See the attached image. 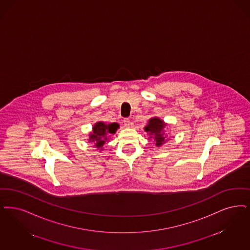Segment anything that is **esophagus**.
<instances>
[{
    "mask_svg": "<svg viewBox=\"0 0 250 250\" xmlns=\"http://www.w3.org/2000/svg\"><path fill=\"white\" fill-rule=\"evenodd\" d=\"M124 125H125V126L128 127L130 125V119H128V118H125V119H124Z\"/></svg>",
    "mask_w": 250,
    "mask_h": 250,
    "instance_id": "obj_1",
    "label": "esophagus"
}]
</instances>
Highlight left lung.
<instances>
[{
    "label": "left lung",
    "mask_w": 250,
    "mask_h": 250,
    "mask_svg": "<svg viewBox=\"0 0 250 250\" xmlns=\"http://www.w3.org/2000/svg\"><path fill=\"white\" fill-rule=\"evenodd\" d=\"M165 124L159 118H151L149 120V124L145 127V131L150 133V138H154L156 141V146H161L165 142L164 133L162 132L165 127Z\"/></svg>",
    "instance_id": "left-lung-1"
}]
</instances>
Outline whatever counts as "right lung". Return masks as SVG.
Masks as SVG:
<instances>
[{"instance_id": "add662e5", "label": "right lung", "mask_w": 250, "mask_h": 250, "mask_svg": "<svg viewBox=\"0 0 250 250\" xmlns=\"http://www.w3.org/2000/svg\"><path fill=\"white\" fill-rule=\"evenodd\" d=\"M118 127L119 125L116 123L105 125L102 122H99L94 125L93 133L90 135L89 140L95 143L97 148H101L100 150H102V146L108 140V135L114 134Z\"/></svg>"}]
</instances>
